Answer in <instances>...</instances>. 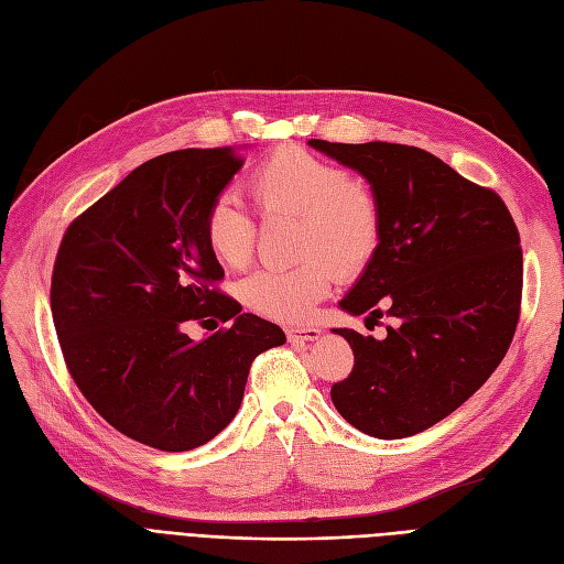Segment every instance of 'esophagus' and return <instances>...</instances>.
Wrapping results in <instances>:
<instances>
[{
	"label": "esophagus",
	"mask_w": 564,
	"mask_h": 564,
	"mask_svg": "<svg viewBox=\"0 0 564 564\" xmlns=\"http://www.w3.org/2000/svg\"><path fill=\"white\" fill-rule=\"evenodd\" d=\"M285 335L290 341H314L318 339L321 330L314 328V325H297V328H288Z\"/></svg>",
	"instance_id": "obj_1"
}]
</instances>
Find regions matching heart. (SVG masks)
<instances>
[{
    "mask_svg": "<svg viewBox=\"0 0 564 564\" xmlns=\"http://www.w3.org/2000/svg\"><path fill=\"white\" fill-rule=\"evenodd\" d=\"M260 215H295V256L285 269H260L241 281L243 304L264 318L302 323L328 295L333 270L351 276L379 246L381 213L368 183L297 144L269 152L248 177ZM204 241L213 258L231 269L250 262L258 239L252 215L231 194H217L204 210Z\"/></svg>",
    "mask_w": 564,
    "mask_h": 564,
    "instance_id": "heart-1",
    "label": "heart"
}]
</instances>
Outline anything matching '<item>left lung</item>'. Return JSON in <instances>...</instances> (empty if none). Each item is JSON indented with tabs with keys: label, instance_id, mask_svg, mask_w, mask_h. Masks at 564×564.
<instances>
[{
	"label": "left lung",
	"instance_id": "8db88e82",
	"mask_svg": "<svg viewBox=\"0 0 564 564\" xmlns=\"http://www.w3.org/2000/svg\"><path fill=\"white\" fill-rule=\"evenodd\" d=\"M312 148L368 177L379 246L339 302L381 339L337 328L354 370L330 389L337 412L381 441L408 438L457 410L511 347L522 300L520 234L501 196L426 150L393 142Z\"/></svg>",
	"mask_w": 564,
	"mask_h": 564
}]
</instances>
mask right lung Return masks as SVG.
Here are the masks:
<instances>
[{
    "label": "right lung",
    "mask_w": 564,
    "mask_h": 564,
    "mask_svg": "<svg viewBox=\"0 0 564 564\" xmlns=\"http://www.w3.org/2000/svg\"><path fill=\"white\" fill-rule=\"evenodd\" d=\"M241 166L234 148L144 161L69 223L53 262L69 377L107 424L163 452L215 438L239 412L252 360L285 341L223 293L204 241V210ZM187 319L232 325L194 343Z\"/></svg>",
    "instance_id": "obj_1"
}]
</instances>
